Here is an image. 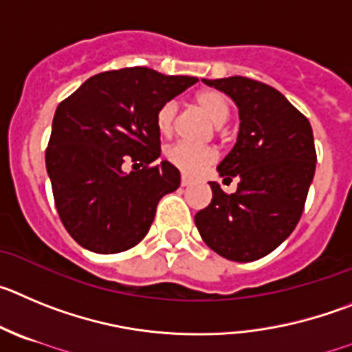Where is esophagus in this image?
<instances>
[{"label":"esophagus","instance_id":"34e87169","mask_svg":"<svg viewBox=\"0 0 352 352\" xmlns=\"http://www.w3.org/2000/svg\"><path fill=\"white\" fill-rule=\"evenodd\" d=\"M180 184H182V188H188L189 184H191V179H189L188 175H182V179H180Z\"/></svg>","mask_w":352,"mask_h":352}]
</instances>
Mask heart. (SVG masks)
I'll use <instances>...</instances> for the list:
<instances>
[{"instance_id": "obj_1", "label": "heart", "mask_w": 352, "mask_h": 352, "mask_svg": "<svg viewBox=\"0 0 352 352\" xmlns=\"http://www.w3.org/2000/svg\"><path fill=\"white\" fill-rule=\"evenodd\" d=\"M196 109H199L205 116L214 122L215 126H223L230 117V103H228L226 96L223 93L215 89H204L195 94L192 98ZM177 121V105L173 101H166L160 107L156 113V126L157 131L163 137H172L173 129H175ZM166 160L179 168L180 172L186 175L196 177L199 173H204L205 170L217 161V151L214 147H199V145L186 144V142H179V144L172 145L166 151Z\"/></svg>"}]
</instances>
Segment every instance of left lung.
Returning a JSON list of instances; mask_svg holds the SVG:
<instances>
[{
	"mask_svg": "<svg viewBox=\"0 0 352 352\" xmlns=\"http://www.w3.org/2000/svg\"><path fill=\"white\" fill-rule=\"evenodd\" d=\"M204 82L239 107V138L217 166L239 186L228 195L210 182L212 201L195 215L196 228L223 258L256 261L277 249L302 217L318 160L314 135L309 119L272 85L240 75Z\"/></svg>",
	"mask_w": 352,
	"mask_h": 352,
	"instance_id": "obj_1",
	"label": "left lung"
}]
</instances>
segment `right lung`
I'll return each mask as SVG.
<instances>
[{
  "label": "right lung",
  "instance_id": "right-lung-1",
  "mask_svg": "<svg viewBox=\"0 0 352 352\" xmlns=\"http://www.w3.org/2000/svg\"><path fill=\"white\" fill-rule=\"evenodd\" d=\"M198 82L145 66L110 69L87 78L54 113L45 164L54 201L78 245L116 254L137 245L179 170L161 154L160 107ZM128 160L135 173L124 172Z\"/></svg>",
  "mask_w": 352,
  "mask_h": 352
}]
</instances>
